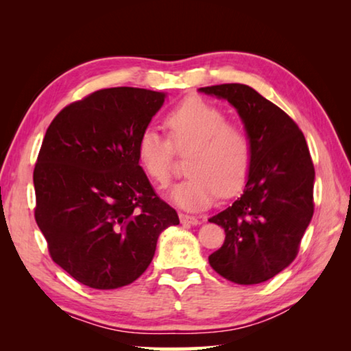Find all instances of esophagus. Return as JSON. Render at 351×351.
Segmentation results:
<instances>
[{
  "instance_id": "obj_1",
  "label": "esophagus",
  "mask_w": 351,
  "mask_h": 351,
  "mask_svg": "<svg viewBox=\"0 0 351 351\" xmlns=\"http://www.w3.org/2000/svg\"><path fill=\"white\" fill-rule=\"evenodd\" d=\"M180 221L184 226H197V224H199V219L197 217L187 215V213H180Z\"/></svg>"
}]
</instances>
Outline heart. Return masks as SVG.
I'll list each match as a JSON object with an SVG mask.
<instances>
[{"mask_svg":"<svg viewBox=\"0 0 351 351\" xmlns=\"http://www.w3.org/2000/svg\"><path fill=\"white\" fill-rule=\"evenodd\" d=\"M169 139L147 127L138 139V159L152 182L167 186L173 173L175 147L187 153L189 176L171 187L169 198L187 210L209 207L219 193L232 197L247 180L251 142L240 127L228 123L224 112L210 102L190 97L165 117Z\"/></svg>","mask_w":351,"mask_h":351,"instance_id":"heart-1","label":"heart"}]
</instances>
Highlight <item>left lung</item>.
Here are the masks:
<instances>
[{
    "label": "left lung",
    "instance_id": "obj_1",
    "mask_svg": "<svg viewBox=\"0 0 351 351\" xmlns=\"http://www.w3.org/2000/svg\"><path fill=\"white\" fill-rule=\"evenodd\" d=\"M239 112L251 142L241 197L209 218L223 246L209 255L219 276L239 285L266 282L293 263L314 212V165L304 133L287 112L241 83L199 88Z\"/></svg>",
    "mask_w": 351,
    "mask_h": 351
}]
</instances>
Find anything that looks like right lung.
Instances as JSON below:
<instances>
[{
	"instance_id": "add662e5",
	"label": "right lung",
	"mask_w": 351,
	"mask_h": 351,
	"mask_svg": "<svg viewBox=\"0 0 351 351\" xmlns=\"http://www.w3.org/2000/svg\"><path fill=\"white\" fill-rule=\"evenodd\" d=\"M167 94L119 86L63 108L46 130L34 187L35 221L52 260L94 289L133 283L178 213L154 193L138 139Z\"/></svg>"
}]
</instances>
